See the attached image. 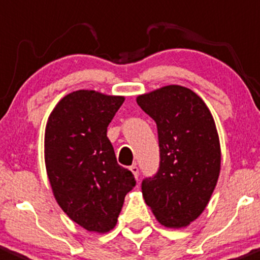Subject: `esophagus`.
<instances>
[{
	"mask_svg": "<svg viewBox=\"0 0 260 260\" xmlns=\"http://www.w3.org/2000/svg\"><path fill=\"white\" fill-rule=\"evenodd\" d=\"M129 169H130L131 173L134 174V176H135V178L138 179V178H139V168L136 167V165H131Z\"/></svg>",
	"mask_w": 260,
	"mask_h": 260,
	"instance_id": "34e87169",
	"label": "esophagus"
}]
</instances>
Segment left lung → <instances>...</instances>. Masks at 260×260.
<instances>
[{
  "mask_svg": "<svg viewBox=\"0 0 260 260\" xmlns=\"http://www.w3.org/2000/svg\"><path fill=\"white\" fill-rule=\"evenodd\" d=\"M156 122L160 164L141 190L157 221L184 228L205 209L220 173V144L209 109L190 89L169 85L138 96Z\"/></svg>",
  "mask_w": 260,
  "mask_h": 260,
  "instance_id": "left-lung-1",
  "label": "left lung"
}]
</instances>
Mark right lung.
Instances as JSON below:
<instances>
[{"label": "right lung", "instance_id": "add662e5", "mask_svg": "<svg viewBox=\"0 0 260 260\" xmlns=\"http://www.w3.org/2000/svg\"><path fill=\"white\" fill-rule=\"evenodd\" d=\"M124 96L79 90L58 101L45 130V162L53 195L71 220L89 232L116 225L133 173L117 164L108 126Z\"/></svg>", "mask_w": 260, "mask_h": 260}]
</instances>
